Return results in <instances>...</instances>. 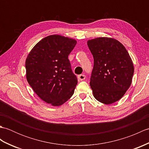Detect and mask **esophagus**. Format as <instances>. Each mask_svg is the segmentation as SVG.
Returning <instances> with one entry per match:
<instances>
[{"label":"esophagus","instance_id":"obj_1","mask_svg":"<svg viewBox=\"0 0 149 149\" xmlns=\"http://www.w3.org/2000/svg\"><path fill=\"white\" fill-rule=\"evenodd\" d=\"M77 77H78V79L79 81H83L86 79V75L84 74H81V75H79Z\"/></svg>","mask_w":149,"mask_h":149}]
</instances>
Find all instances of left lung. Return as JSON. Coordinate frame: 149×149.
Masks as SVG:
<instances>
[{
    "label": "left lung",
    "mask_w": 149,
    "mask_h": 149,
    "mask_svg": "<svg viewBox=\"0 0 149 149\" xmlns=\"http://www.w3.org/2000/svg\"><path fill=\"white\" fill-rule=\"evenodd\" d=\"M93 57L90 86L95 99L105 104L119 100L130 87L134 66L127 50L118 40L101 37L88 41Z\"/></svg>",
    "instance_id": "8db88e82"
}]
</instances>
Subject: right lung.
<instances>
[{
    "mask_svg": "<svg viewBox=\"0 0 149 149\" xmlns=\"http://www.w3.org/2000/svg\"><path fill=\"white\" fill-rule=\"evenodd\" d=\"M77 42L60 35L44 38L26 61V78L38 96L54 106L62 105L74 93L77 79L68 58Z\"/></svg>",
    "mask_w": 149,
    "mask_h": 149,
    "instance_id": "1",
    "label": "right lung"
}]
</instances>
